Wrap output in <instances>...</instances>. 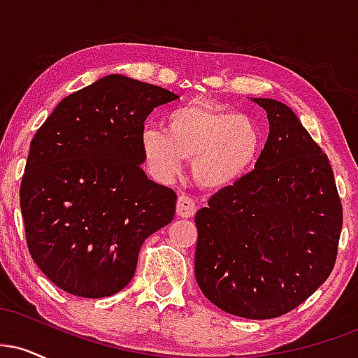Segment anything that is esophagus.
<instances>
[{
	"label": "esophagus",
	"instance_id": "esophagus-1",
	"mask_svg": "<svg viewBox=\"0 0 358 358\" xmlns=\"http://www.w3.org/2000/svg\"><path fill=\"white\" fill-rule=\"evenodd\" d=\"M196 212V203L192 196L188 195H180L178 200H176V213L183 219H188V217H193Z\"/></svg>",
	"mask_w": 358,
	"mask_h": 358
}]
</instances>
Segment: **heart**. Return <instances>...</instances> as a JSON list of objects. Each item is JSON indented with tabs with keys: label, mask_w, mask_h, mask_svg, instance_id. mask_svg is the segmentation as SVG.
Instances as JSON below:
<instances>
[{
	"label": "heart",
	"mask_w": 358,
	"mask_h": 358,
	"mask_svg": "<svg viewBox=\"0 0 358 358\" xmlns=\"http://www.w3.org/2000/svg\"><path fill=\"white\" fill-rule=\"evenodd\" d=\"M148 168L162 180L193 159V178L207 190L232 187L256 162L261 136L245 114L207 101H192L165 116V131L145 127L139 136Z\"/></svg>",
	"instance_id": "obj_1"
}]
</instances>
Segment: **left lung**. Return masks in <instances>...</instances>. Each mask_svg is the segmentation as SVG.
Instances as JSON below:
<instances>
[{
  "label": "left lung",
  "instance_id": "8db88e82",
  "mask_svg": "<svg viewBox=\"0 0 358 358\" xmlns=\"http://www.w3.org/2000/svg\"><path fill=\"white\" fill-rule=\"evenodd\" d=\"M256 166L195 215V278L208 301L249 320L294 310L330 276L342 232L334 170L296 114L274 99Z\"/></svg>",
  "mask_w": 358,
  "mask_h": 358
}]
</instances>
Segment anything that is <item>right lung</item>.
Returning <instances> with one entry per match:
<instances>
[{"label":"right lung","instance_id":"add662e5","mask_svg":"<svg viewBox=\"0 0 358 358\" xmlns=\"http://www.w3.org/2000/svg\"><path fill=\"white\" fill-rule=\"evenodd\" d=\"M176 99L113 73L60 101L36 131L20 207L31 259L60 289L119 293L143 242L173 220L176 193L146 176L139 136L150 113Z\"/></svg>","mask_w":358,"mask_h":358}]
</instances>
